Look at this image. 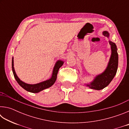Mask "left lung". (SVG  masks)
I'll return each instance as SVG.
<instances>
[{
  "label": "left lung",
  "mask_w": 129,
  "mask_h": 129,
  "mask_svg": "<svg viewBox=\"0 0 129 129\" xmlns=\"http://www.w3.org/2000/svg\"><path fill=\"white\" fill-rule=\"evenodd\" d=\"M103 35L106 37H109L108 31H104ZM111 45L112 54L109 60L108 67L103 73L97 75L90 84H86V86L95 90H101L106 87L112 81L115 75H116L118 64V55L117 53V46L114 43L109 41Z\"/></svg>",
  "instance_id": "obj_1"
}]
</instances>
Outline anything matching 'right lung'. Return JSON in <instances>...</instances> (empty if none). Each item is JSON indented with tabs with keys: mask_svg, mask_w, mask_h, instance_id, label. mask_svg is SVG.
Wrapping results in <instances>:
<instances>
[{
	"mask_svg": "<svg viewBox=\"0 0 129 129\" xmlns=\"http://www.w3.org/2000/svg\"><path fill=\"white\" fill-rule=\"evenodd\" d=\"M63 64H64V61H62L61 60H58L56 62V64L53 68V72H52L51 78L49 80L44 81L38 83V84H26V83L23 82L22 81H21L19 79V78L17 77L16 72H15V71L14 67V58L13 57L12 60V69L15 80H16L17 83H18L23 89H24L25 90L29 91V92L31 93H39L40 92V91L44 90V89L48 88L49 87L53 85L56 80L58 70H59L60 68L63 65Z\"/></svg>",
	"mask_w": 129,
	"mask_h": 129,
	"instance_id": "add662e5",
	"label": "right lung"
}]
</instances>
